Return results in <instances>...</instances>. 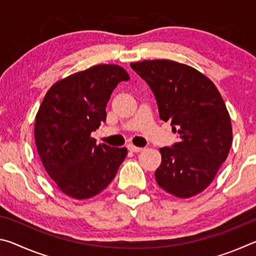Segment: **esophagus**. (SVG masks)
Returning a JSON list of instances; mask_svg holds the SVG:
<instances>
[{
	"label": "esophagus",
	"instance_id": "obj_1",
	"mask_svg": "<svg viewBox=\"0 0 256 256\" xmlns=\"http://www.w3.org/2000/svg\"><path fill=\"white\" fill-rule=\"evenodd\" d=\"M128 149L130 151H132V152H140V151H142V148H140V146H136L132 144H128Z\"/></svg>",
	"mask_w": 256,
	"mask_h": 256
}]
</instances>
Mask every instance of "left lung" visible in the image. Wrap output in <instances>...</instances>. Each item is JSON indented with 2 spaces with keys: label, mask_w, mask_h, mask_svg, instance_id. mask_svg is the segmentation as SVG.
<instances>
[{
  "label": "left lung",
  "mask_w": 256,
  "mask_h": 256,
  "mask_svg": "<svg viewBox=\"0 0 256 256\" xmlns=\"http://www.w3.org/2000/svg\"><path fill=\"white\" fill-rule=\"evenodd\" d=\"M131 68L154 92L160 118L180 136L160 149L156 180L177 198L196 196L214 180L232 146L230 116L222 94L201 72L174 60H144Z\"/></svg>",
  "instance_id": "left-lung-1"
}]
</instances>
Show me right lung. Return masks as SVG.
<instances>
[{
  "label": "right lung",
  "mask_w": 256,
  "mask_h": 256,
  "mask_svg": "<svg viewBox=\"0 0 256 256\" xmlns=\"http://www.w3.org/2000/svg\"><path fill=\"white\" fill-rule=\"evenodd\" d=\"M130 76L112 64L94 66L56 82L36 115L34 141L42 162L64 194L89 198L114 180L126 148L97 144L90 136L106 120V106Z\"/></svg>",
  "instance_id": "1"
}]
</instances>
